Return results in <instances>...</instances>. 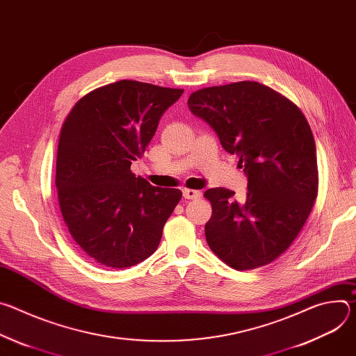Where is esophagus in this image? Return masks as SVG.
Instances as JSON below:
<instances>
[{
  "mask_svg": "<svg viewBox=\"0 0 356 356\" xmlns=\"http://www.w3.org/2000/svg\"><path fill=\"white\" fill-rule=\"evenodd\" d=\"M183 197L187 200H195V198L201 197V193L197 190H193V188H183Z\"/></svg>",
  "mask_w": 356,
  "mask_h": 356,
  "instance_id": "1",
  "label": "esophagus"
}]
</instances>
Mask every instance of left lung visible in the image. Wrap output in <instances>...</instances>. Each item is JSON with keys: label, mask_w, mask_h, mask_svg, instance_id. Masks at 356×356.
Wrapping results in <instances>:
<instances>
[{"label": "left lung", "mask_w": 356, "mask_h": 356, "mask_svg": "<svg viewBox=\"0 0 356 356\" xmlns=\"http://www.w3.org/2000/svg\"><path fill=\"white\" fill-rule=\"evenodd\" d=\"M187 104L239 158L248 176L242 202L224 187L204 193L213 207L209 246L236 270L273 262L306 224L318 193L317 150L306 117L291 99L258 81L201 88Z\"/></svg>", "instance_id": "1"}]
</instances>
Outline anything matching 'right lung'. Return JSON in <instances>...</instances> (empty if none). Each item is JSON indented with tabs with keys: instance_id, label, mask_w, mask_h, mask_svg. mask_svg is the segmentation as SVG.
I'll return each mask as SVG.
<instances>
[{
	"instance_id": "1",
	"label": "right lung",
	"mask_w": 356,
	"mask_h": 356,
	"mask_svg": "<svg viewBox=\"0 0 356 356\" xmlns=\"http://www.w3.org/2000/svg\"><path fill=\"white\" fill-rule=\"evenodd\" d=\"M181 88L120 80L98 87L65 120L56 159L59 206L70 235L97 264H140L161 242L181 198L131 172Z\"/></svg>"
}]
</instances>
